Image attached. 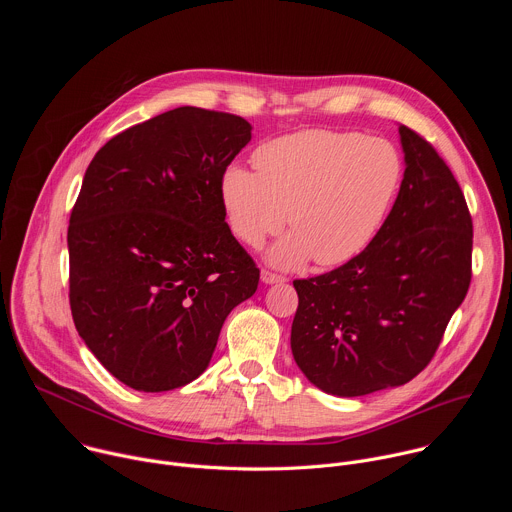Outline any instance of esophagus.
Returning <instances> with one entry per match:
<instances>
[{
    "mask_svg": "<svg viewBox=\"0 0 512 512\" xmlns=\"http://www.w3.org/2000/svg\"><path fill=\"white\" fill-rule=\"evenodd\" d=\"M285 279H287L285 275L273 273V271H269V269H263V271H261V281H263V283H281V281H285Z\"/></svg>",
    "mask_w": 512,
    "mask_h": 512,
    "instance_id": "1",
    "label": "esophagus"
}]
</instances>
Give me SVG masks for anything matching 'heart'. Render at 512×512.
I'll use <instances>...</instances> for the list:
<instances>
[{
    "label": "heart",
    "mask_w": 512,
    "mask_h": 512,
    "mask_svg": "<svg viewBox=\"0 0 512 512\" xmlns=\"http://www.w3.org/2000/svg\"><path fill=\"white\" fill-rule=\"evenodd\" d=\"M255 170L231 166L221 198L233 233L251 247L285 225L291 233L271 261L298 267L344 265L371 245L403 182V158L383 137L308 129L271 139L255 150Z\"/></svg>",
    "instance_id": "b5f03b06"
}]
</instances>
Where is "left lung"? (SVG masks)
I'll return each instance as SVG.
<instances>
[{
    "label": "left lung",
    "instance_id": "left-lung-1",
    "mask_svg": "<svg viewBox=\"0 0 512 512\" xmlns=\"http://www.w3.org/2000/svg\"><path fill=\"white\" fill-rule=\"evenodd\" d=\"M405 174L371 245L348 263L296 279L291 352L318 389L360 397L417 377L472 279V216L433 145L399 125Z\"/></svg>",
    "mask_w": 512,
    "mask_h": 512
}]
</instances>
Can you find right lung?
<instances>
[{"label": "right lung", "mask_w": 512, "mask_h": 512, "mask_svg": "<svg viewBox=\"0 0 512 512\" xmlns=\"http://www.w3.org/2000/svg\"><path fill=\"white\" fill-rule=\"evenodd\" d=\"M251 141L231 113L178 107L95 154L68 225V300L79 336L135 391L188 385L208 367L259 267L225 223L221 180Z\"/></svg>", "instance_id": "add662e5"}]
</instances>
